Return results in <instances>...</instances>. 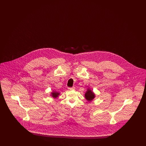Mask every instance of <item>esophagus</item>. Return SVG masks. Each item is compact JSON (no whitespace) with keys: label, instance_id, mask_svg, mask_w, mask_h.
I'll list each match as a JSON object with an SVG mask.
<instances>
[{"label":"esophagus","instance_id":"esophagus-1","mask_svg":"<svg viewBox=\"0 0 146 146\" xmlns=\"http://www.w3.org/2000/svg\"><path fill=\"white\" fill-rule=\"evenodd\" d=\"M68 89L69 90H74V89H75V88H74V87H72V88H68Z\"/></svg>","mask_w":146,"mask_h":146}]
</instances>
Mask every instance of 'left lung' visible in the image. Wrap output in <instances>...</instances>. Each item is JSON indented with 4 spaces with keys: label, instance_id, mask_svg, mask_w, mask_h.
<instances>
[{
    "label": "left lung",
    "instance_id": "8db88e82",
    "mask_svg": "<svg viewBox=\"0 0 146 146\" xmlns=\"http://www.w3.org/2000/svg\"><path fill=\"white\" fill-rule=\"evenodd\" d=\"M85 98L88 101V102H91L96 97L95 94L90 89L88 88L86 92L85 93Z\"/></svg>",
    "mask_w": 146,
    "mask_h": 146
}]
</instances>
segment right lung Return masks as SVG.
I'll return each mask as SVG.
<instances>
[{
    "label": "right lung",
    "instance_id": "right-lung-1",
    "mask_svg": "<svg viewBox=\"0 0 146 146\" xmlns=\"http://www.w3.org/2000/svg\"><path fill=\"white\" fill-rule=\"evenodd\" d=\"M60 93L58 91H52L51 92V97H52L53 98H57V97L59 96Z\"/></svg>",
    "mask_w": 146,
    "mask_h": 146
}]
</instances>
